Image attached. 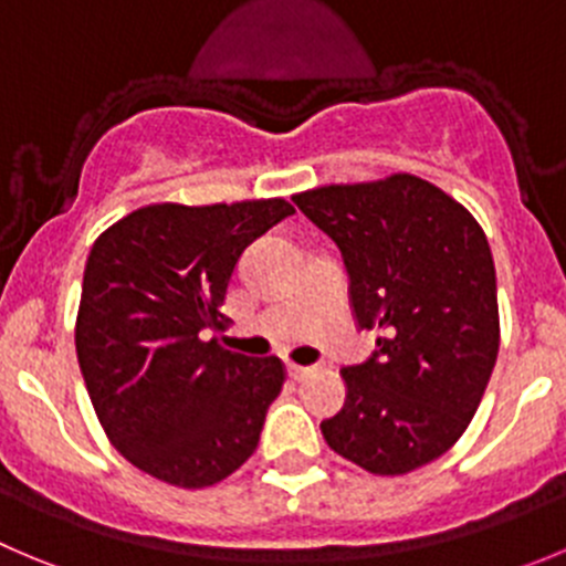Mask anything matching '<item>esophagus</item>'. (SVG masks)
Wrapping results in <instances>:
<instances>
[{
  "label": "esophagus",
  "instance_id": "esophagus-1",
  "mask_svg": "<svg viewBox=\"0 0 566 566\" xmlns=\"http://www.w3.org/2000/svg\"><path fill=\"white\" fill-rule=\"evenodd\" d=\"M286 369H289V378H292V380H300V378H305V375L311 373L308 367H300V364H289Z\"/></svg>",
  "mask_w": 566,
  "mask_h": 566
}]
</instances>
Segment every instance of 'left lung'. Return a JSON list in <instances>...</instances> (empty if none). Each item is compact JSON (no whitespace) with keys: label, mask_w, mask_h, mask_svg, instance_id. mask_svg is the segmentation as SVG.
Masks as SVG:
<instances>
[{"label":"left lung","mask_w":566,"mask_h":566,"mask_svg":"<svg viewBox=\"0 0 566 566\" xmlns=\"http://www.w3.org/2000/svg\"><path fill=\"white\" fill-rule=\"evenodd\" d=\"M292 199L342 250L358 327L378 331L373 358L342 369L347 400L322 436L373 475L419 470L461 439L497 360L486 233L450 193L406 171Z\"/></svg>","instance_id":"obj_1"}]
</instances>
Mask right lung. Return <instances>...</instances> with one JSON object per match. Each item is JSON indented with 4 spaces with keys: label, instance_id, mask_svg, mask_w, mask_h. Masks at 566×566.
Listing matches in <instances>:
<instances>
[{
    "label": "right lung",
    "instance_id": "1",
    "mask_svg": "<svg viewBox=\"0 0 566 566\" xmlns=\"http://www.w3.org/2000/svg\"><path fill=\"white\" fill-rule=\"evenodd\" d=\"M286 199L138 208L91 247L80 294V373L113 448L180 489L233 475L258 448L283 360L202 342L222 319L241 252L280 219Z\"/></svg>",
    "mask_w": 566,
    "mask_h": 566
}]
</instances>
